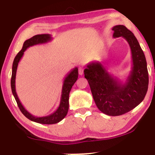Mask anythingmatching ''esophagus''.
Instances as JSON below:
<instances>
[{
  "mask_svg": "<svg viewBox=\"0 0 155 155\" xmlns=\"http://www.w3.org/2000/svg\"><path fill=\"white\" fill-rule=\"evenodd\" d=\"M84 74V68L83 67H79V75H83Z\"/></svg>",
  "mask_w": 155,
  "mask_h": 155,
  "instance_id": "obj_1",
  "label": "esophagus"
}]
</instances>
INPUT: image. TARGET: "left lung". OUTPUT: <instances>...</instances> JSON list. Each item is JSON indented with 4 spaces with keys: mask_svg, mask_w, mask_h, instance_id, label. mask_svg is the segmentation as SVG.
I'll return each instance as SVG.
<instances>
[{
    "mask_svg": "<svg viewBox=\"0 0 155 155\" xmlns=\"http://www.w3.org/2000/svg\"><path fill=\"white\" fill-rule=\"evenodd\" d=\"M114 38L123 37L132 54V70L125 82L114 77L100 62L90 63L84 69L94 101L101 112L120 116L136 108L144 99L149 85V74L144 53L136 36L125 26L113 27Z\"/></svg>",
    "mask_w": 155,
    "mask_h": 155,
    "instance_id": "left-lung-1",
    "label": "left lung"
}]
</instances>
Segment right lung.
Returning <instances> with one entry per match:
<instances>
[{"mask_svg": "<svg viewBox=\"0 0 155 155\" xmlns=\"http://www.w3.org/2000/svg\"><path fill=\"white\" fill-rule=\"evenodd\" d=\"M52 39L51 35L49 34H39L35 35L32 38L28 39L23 44L22 49L19 51L17 56L15 57V60L13 62V65H12V79H11V87H12V91L13 93L14 97H15L16 101H17V105H18L19 109L23 114L27 118L29 119L30 120L33 122H37V123L44 124H56L59 122L63 119L67 115L69 107V94L71 90L73 85L76 82L78 79L79 73H78V68H74L73 70L71 71L67 76L65 77V79L63 81V87H62L61 92V97H60V102L58 108L54 113L48 115L45 117H35L32 115L31 113H29L25 108L22 104H21L19 101L18 96H17V92H16L15 87V79H16V74H17V66H18L19 62L20 61L21 58H22L24 54L25 51L28 48L32 46L37 45V44H46L47 42H49Z\"/></svg>", "mask_w": 155, "mask_h": 155, "instance_id": "add662e5", "label": "right lung"}]
</instances>
